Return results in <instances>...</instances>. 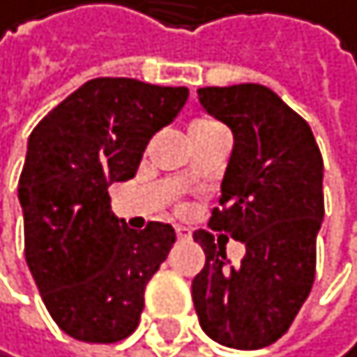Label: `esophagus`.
Listing matches in <instances>:
<instances>
[{"mask_svg":"<svg viewBox=\"0 0 357 357\" xmlns=\"http://www.w3.org/2000/svg\"><path fill=\"white\" fill-rule=\"evenodd\" d=\"M175 234H177V238H180V241H189L191 238V229H186V227H177Z\"/></svg>","mask_w":357,"mask_h":357,"instance_id":"1","label":"esophagus"}]
</instances>
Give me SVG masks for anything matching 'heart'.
<instances>
[{
  "mask_svg": "<svg viewBox=\"0 0 357 357\" xmlns=\"http://www.w3.org/2000/svg\"><path fill=\"white\" fill-rule=\"evenodd\" d=\"M209 126H215V121L211 119H197V121L191 123V130H197V128H209Z\"/></svg>",
  "mask_w": 357,
  "mask_h": 357,
  "instance_id": "1",
  "label": "heart"
}]
</instances>
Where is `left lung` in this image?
I'll list each match as a JSON object with an SVG mask.
<instances>
[{"instance_id": "left-lung-1", "label": "left lung", "mask_w": 357, "mask_h": 357, "mask_svg": "<svg viewBox=\"0 0 357 357\" xmlns=\"http://www.w3.org/2000/svg\"><path fill=\"white\" fill-rule=\"evenodd\" d=\"M202 109L231 130L220 208L195 231L206 263L193 279V306L206 335L231 349H263L290 328L315 279L324 220V162L310 126L266 85L197 89ZM225 234H222V231ZM245 245L229 266L227 236Z\"/></svg>"}]
</instances>
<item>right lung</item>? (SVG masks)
<instances>
[{
    "label": "right lung",
    "mask_w": 357,
    "mask_h": 357,
    "mask_svg": "<svg viewBox=\"0 0 357 357\" xmlns=\"http://www.w3.org/2000/svg\"><path fill=\"white\" fill-rule=\"evenodd\" d=\"M186 98V87L94 78L33 128L17 186L24 254L49 315L74 340L109 344L139 324L175 229H130L107 189L132 180L151 137Z\"/></svg>",
    "instance_id": "add662e5"
}]
</instances>
